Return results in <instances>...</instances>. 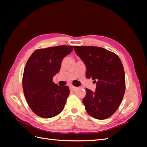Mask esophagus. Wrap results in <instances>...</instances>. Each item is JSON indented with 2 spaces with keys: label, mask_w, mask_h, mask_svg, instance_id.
Masks as SVG:
<instances>
[{
  "label": "esophagus",
  "mask_w": 147,
  "mask_h": 147,
  "mask_svg": "<svg viewBox=\"0 0 147 147\" xmlns=\"http://www.w3.org/2000/svg\"><path fill=\"white\" fill-rule=\"evenodd\" d=\"M70 90H72V91H74V90H76L78 88L77 87H76V86H73V85H71V86H70Z\"/></svg>",
  "instance_id": "obj_1"
}]
</instances>
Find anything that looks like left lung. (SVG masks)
<instances>
[{
	"label": "left lung",
	"mask_w": 147,
	"mask_h": 147,
	"mask_svg": "<svg viewBox=\"0 0 147 147\" xmlns=\"http://www.w3.org/2000/svg\"><path fill=\"white\" fill-rule=\"evenodd\" d=\"M74 49L86 65V78L96 84L95 92L85 90L83 103L86 112L96 119L109 118L119 107L125 93V74L121 59L99 47L74 46Z\"/></svg>",
	"instance_id": "8db88e82"
}]
</instances>
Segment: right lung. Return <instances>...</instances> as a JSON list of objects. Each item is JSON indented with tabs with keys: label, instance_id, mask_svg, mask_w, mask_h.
I'll use <instances>...</instances> for the list:
<instances>
[{
	"label": "right lung",
	"instance_id": "obj_1",
	"mask_svg": "<svg viewBox=\"0 0 147 147\" xmlns=\"http://www.w3.org/2000/svg\"><path fill=\"white\" fill-rule=\"evenodd\" d=\"M73 49V46L68 45L37 49L26 62L23 76L24 95L30 108L40 117L51 118L63 111L69 88L55 84L53 76Z\"/></svg>",
	"mask_w": 147,
	"mask_h": 147
}]
</instances>
